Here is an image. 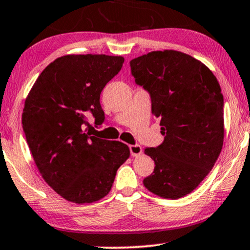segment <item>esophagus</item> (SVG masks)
<instances>
[{
	"label": "esophagus",
	"instance_id": "34e87169",
	"mask_svg": "<svg viewBox=\"0 0 250 250\" xmlns=\"http://www.w3.org/2000/svg\"><path fill=\"white\" fill-rule=\"evenodd\" d=\"M129 148H130V153L132 157L141 156L142 152H143V148H142L141 145H130Z\"/></svg>",
	"mask_w": 250,
	"mask_h": 250
}]
</instances>
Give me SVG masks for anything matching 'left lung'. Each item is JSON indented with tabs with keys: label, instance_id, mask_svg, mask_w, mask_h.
Listing matches in <instances>:
<instances>
[{
	"label": "left lung",
	"instance_id": "8db88e82",
	"mask_svg": "<svg viewBox=\"0 0 250 250\" xmlns=\"http://www.w3.org/2000/svg\"><path fill=\"white\" fill-rule=\"evenodd\" d=\"M135 82L150 93L163 144L145 147L154 170L143 180L152 194L176 200L190 194L212 169L224 143V98L204 63L173 49L130 61Z\"/></svg>",
	"mask_w": 250,
	"mask_h": 250
}]
</instances>
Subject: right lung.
Segmentation results:
<instances>
[{
	"label": "right lung",
	"instance_id": "obj_1",
	"mask_svg": "<svg viewBox=\"0 0 250 250\" xmlns=\"http://www.w3.org/2000/svg\"><path fill=\"white\" fill-rule=\"evenodd\" d=\"M125 59L70 54L43 69L25 99L21 123L38 170L61 197L93 203L110 191L128 145L92 136L87 116L102 123L100 93Z\"/></svg>",
	"mask_w": 250,
	"mask_h": 250
}]
</instances>
